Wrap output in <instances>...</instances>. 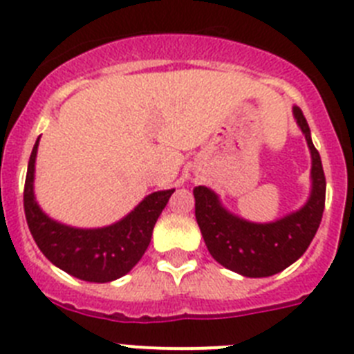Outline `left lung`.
I'll return each mask as SVG.
<instances>
[{"instance_id":"obj_1","label":"left lung","mask_w":354,"mask_h":354,"mask_svg":"<svg viewBox=\"0 0 354 354\" xmlns=\"http://www.w3.org/2000/svg\"><path fill=\"white\" fill-rule=\"evenodd\" d=\"M292 114L312 157L310 196L300 209L279 221L259 224L225 209L218 196L208 187L194 189L196 221L213 259L224 268L250 279L275 275L300 259L323 218L326 180L319 151L314 148L310 129L300 107H292Z\"/></svg>"}]
</instances>
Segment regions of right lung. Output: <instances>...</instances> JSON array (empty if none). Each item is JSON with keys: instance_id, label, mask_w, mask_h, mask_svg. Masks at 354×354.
Segmentation results:
<instances>
[{"instance_id": "add662e5", "label": "right lung", "mask_w": 354, "mask_h": 354, "mask_svg": "<svg viewBox=\"0 0 354 354\" xmlns=\"http://www.w3.org/2000/svg\"><path fill=\"white\" fill-rule=\"evenodd\" d=\"M38 139L28 162L24 183V213L38 248L54 266L86 282L104 284L127 275L146 252L155 222L174 189L149 194L122 221L106 227L81 229L65 225L46 215L35 199Z\"/></svg>"}]
</instances>
